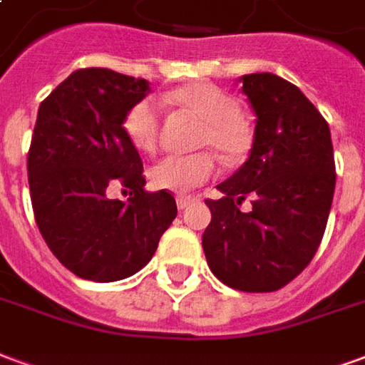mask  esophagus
Here are the masks:
<instances>
[{"mask_svg": "<svg viewBox=\"0 0 365 365\" xmlns=\"http://www.w3.org/2000/svg\"><path fill=\"white\" fill-rule=\"evenodd\" d=\"M195 197H191V195H178L175 197V203H178V209H187L190 203H193Z\"/></svg>", "mask_w": 365, "mask_h": 365, "instance_id": "34e87169", "label": "esophagus"}]
</instances>
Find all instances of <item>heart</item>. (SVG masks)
I'll return each mask as SVG.
<instances>
[{"label": "heart", "mask_w": 365, "mask_h": 365, "mask_svg": "<svg viewBox=\"0 0 365 365\" xmlns=\"http://www.w3.org/2000/svg\"><path fill=\"white\" fill-rule=\"evenodd\" d=\"M170 101L203 119L199 128V144L211 146L222 158L238 160L245 156L252 133L238 115L235 99L211 83H191L170 93ZM160 109L152 99H143L128 109L123 128L138 150L152 152L158 144ZM215 174V160L209 152L168 154L150 168V183L156 190L187 193Z\"/></svg>", "instance_id": "1"}]
</instances>
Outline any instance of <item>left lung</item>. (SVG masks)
<instances>
[{
	"mask_svg": "<svg viewBox=\"0 0 365 365\" xmlns=\"http://www.w3.org/2000/svg\"><path fill=\"white\" fill-rule=\"evenodd\" d=\"M256 113L250 156L207 199V264L225 285L248 293L282 289L313 260L334 195L329 123L297 86L262 72L240 78ZM252 195L253 211L237 205Z\"/></svg>",
	"mask_w": 365,
	"mask_h": 365,
	"instance_id": "1",
	"label": "left lung"
}]
</instances>
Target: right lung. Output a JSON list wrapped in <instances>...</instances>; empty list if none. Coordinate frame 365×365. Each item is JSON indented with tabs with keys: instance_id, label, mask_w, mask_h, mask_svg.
<instances>
[{
	"instance_id": "add662e5",
	"label": "right lung",
	"mask_w": 365,
	"mask_h": 365,
	"mask_svg": "<svg viewBox=\"0 0 365 365\" xmlns=\"http://www.w3.org/2000/svg\"><path fill=\"white\" fill-rule=\"evenodd\" d=\"M150 86L107 68L76 70L38 107L27 156L35 221L52 254L90 282L144 268L178 215L170 191L144 190L143 160L123 128ZM113 185L129 190L111 200Z\"/></svg>"
}]
</instances>
